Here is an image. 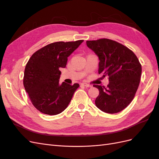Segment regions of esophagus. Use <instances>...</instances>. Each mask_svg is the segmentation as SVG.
Segmentation results:
<instances>
[{
  "label": "esophagus",
  "instance_id": "34e87169",
  "mask_svg": "<svg viewBox=\"0 0 159 159\" xmlns=\"http://www.w3.org/2000/svg\"><path fill=\"white\" fill-rule=\"evenodd\" d=\"M81 85L85 86V87H86V88H91V85H89L88 84H86V83H82V84H81Z\"/></svg>",
  "mask_w": 159,
  "mask_h": 159
}]
</instances>
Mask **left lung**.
<instances>
[{"instance_id":"obj_1","label":"left lung","mask_w":159,"mask_h":159,"mask_svg":"<svg viewBox=\"0 0 159 159\" xmlns=\"http://www.w3.org/2000/svg\"><path fill=\"white\" fill-rule=\"evenodd\" d=\"M99 57L98 73L109 76L107 88L99 85L95 105L102 111L117 113L132 102L138 89L142 72L137 57L128 48L112 40L103 38L86 41Z\"/></svg>"}]
</instances>
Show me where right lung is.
<instances>
[{"mask_svg": "<svg viewBox=\"0 0 159 159\" xmlns=\"http://www.w3.org/2000/svg\"><path fill=\"white\" fill-rule=\"evenodd\" d=\"M84 40L57 42L42 48L28 60L23 84L31 102L42 113L55 115L68 106L78 84H59L60 68H65L68 57Z\"/></svg>", "mask_w": 159, "mask_h": 159, "instance_id": "obj_1", "label": "right lung"}]
</instances>
